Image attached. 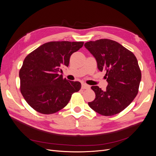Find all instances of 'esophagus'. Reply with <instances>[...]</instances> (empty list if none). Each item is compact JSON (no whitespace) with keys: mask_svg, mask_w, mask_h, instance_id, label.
Here are the masks:
<instances>
[{"mask_svg":"<svg viewBox=\"0 0 156 156\" xmlns=\"http://www.w3.org/2000/svg\"><path fill=\"white\" fill-rule=\"evenodd\" d=\"M81 88H82V89H89L90 88V87L88 84H87L86 83H82Z\"/></svg>","mask_w":156,"mask_h":156,"instance_id":"obj_1","label":"esophagus"}]
</instances>
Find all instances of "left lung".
<instances>
[{"mask_svg": "<svg viewBox=\"0 0 156 156\" xmlns=\"http://www.w3.org/2000/svg\"><path fill=\"white\" fill-rule=\"evenodd\" d=\"M84 47L96 59L98 69L106 72L108 83L105 91L98 86L91 87L96 98L88 105L103 116L120 113L139 92L141 71L136 56L118 42L108 39L90 41Z\"/></svg>", "mask_w": 156, "mask_h": 156, "instance_id": "8db88e82", "label": "left lung"}]
</instances>
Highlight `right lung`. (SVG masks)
Wrapping results in <instances>:
<instances>
[{"label":"right lung","mask_w":156,"mask_h":156,"mask_svg":"<svg viewBox=\"0 0 156 156\" xmlns=\"http://www.w3.org/2000/svg\"><path fill=\"white\" fill-rule=\"evenodd\" d=\"M83 41H50L28 55L20 70L21 94L32 108L41 114H53L67 105L72 95L81 87L58 73L68 66L70 56Z\"/></svg>","instance_id":"1"}]
</instances>
